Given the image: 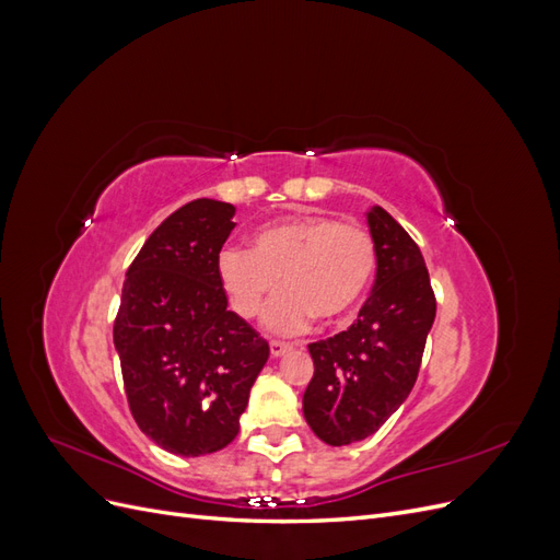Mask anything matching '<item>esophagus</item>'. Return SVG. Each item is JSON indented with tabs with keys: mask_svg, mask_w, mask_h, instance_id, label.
Listing matches in <instances>:
<instances>
[{
	"mask_svg": "<svg viewBox=\"0 0 560 560\" xmlns=\"http://www.w3.org/2000/svg\"><path fill=\"white\" fill-rule=\"evenodd\" d=\"M290 350H292V346H290V343L270 341V354H273V358H282V354H287Z\"/></svg>",
	"mask_w": 560,
	"mask_h": 560,
	"instance_id": "1",
	"label": "esophagus"
}]
</instances>
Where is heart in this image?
I'll return each instance as SVG.
<instances>
[{"label": "heart", "mask_w": 560, "mask_h": 560, "mask_svg": "<svg viewBox=\"0 0 560 560\" xmlns=\"http://www.w3.org/2000/svg\"><path fill=\"white\" fill-rule=\"evenodd\" d=\"M376 243L362 224L338 222L329 214H296L254 233L252 249L219 252V284L241 317L259 315L270 303L268 331L292 336L313 317L336 325L354 313L376 273Z\"/></svg>", "instance_id": "b5f03b06"}]
</instances>
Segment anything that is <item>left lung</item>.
I'll return each instance as SVG.
<instances>
[{
	"label": "left lung",
	"instance_id": "1",
	"mask_svg": "<svg viewBox=\"0 0 560 560\" xmlns=\"http://www.w3.org/2000/svg\"><path fill=\"white\" fill-rule=\"evenodd\" d=\"M376 243V280L358 322L311 343L315 374L303 393V416L329 446H348L378 432L409 397L436 315L420 247L393 217L366 212Z\"/></svg>",
	"mask_w": 560,
	"mask_h": 560
}]
</instances>
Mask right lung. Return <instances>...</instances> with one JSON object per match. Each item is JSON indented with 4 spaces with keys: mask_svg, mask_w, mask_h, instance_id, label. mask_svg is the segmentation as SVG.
<instances>
[{
    "mask_svg": "<svg viewBox=\"0 0 560 560\" xmlns=\"http://www.w3.org/2000/svg\"><path fill=\"white\" fill-rule=\"evenodd\" d=\"M233 214L231 202L198 198L167 217L130 264L114 322L130 413L182 457L233 442L270 352L219 284Z\"/></svg>",
    "mask_w": 560,
    "mask_h": 560,
    "instance_id": "obj_1",
    "label": "right lung"
}]
</instances>
